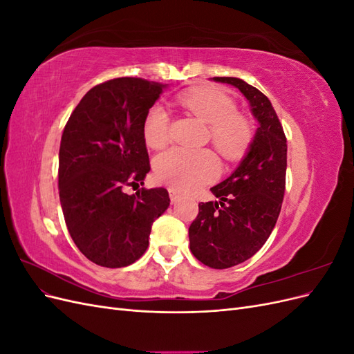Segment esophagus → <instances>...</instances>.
Instances as JSON below:
<instances>
[{"mask_svg": "<svg viewBox=\"0 0 354 354\" xmlns=\"http://www.w3.org/2000/svg\"><path fill=\"white\" fill-rule=\"evenodd\" d=\"M168 192H169V199H171V202H177V201L180 199V194H178V192H176L174 189H169Z\"/></svg>", "mask_w": 354, "mask_h": 354, "instance_id": "obj_1", "label": "esophagus"}]
</instances>
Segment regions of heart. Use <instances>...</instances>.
<instances>
[{
  "label": "heart",
  "instance_id": "1",
  "mask_svg": "<svg viewBox=\"0 0 354 354\" xmlns=\"http://www.w3.org/2000/svg\"><path fill=\"white\" fill-rule=\"evenodd\" d=\"M180 104L208 122L212 145L226 159L241 158L252 142V125L236 112L232 95L217 87H196L178 94ZM143 137L147 146L162 147L169 140V115L160 104H153L145 115ZM220 164L208 149L173 147L155 159L158 181L174 190L186 192L216 178Z\"/></svg>",
  "mask_w": 354,
  "mask_h": 354
}]
</instances>
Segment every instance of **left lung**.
<instances>
[{
	"mask_svg": "<svg viewBox=\"0 0 354 354\" xmlns=\"http://www.w3.org/2000/svg\"><path fill=\"white\" fill-rule=\"evenodd\" d=\"M236 87L259 122L238 168L211 192L218 201L201 202L189 227L190 251L211 269H229L259 251L269 239L285 195L286 137L270 100L239 78L216 77Z\"/></svg>",
	"mask_w": 354,
	"mask_h": 354,
	"instance_id": "obj_1",
	"label": "left lung"
}]
</instances>
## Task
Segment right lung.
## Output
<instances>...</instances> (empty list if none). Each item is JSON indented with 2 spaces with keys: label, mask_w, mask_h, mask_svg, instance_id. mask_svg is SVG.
Listing matches in <instances>:
<instances>
[{
  "label": "right lung",
  "mask_w": 354,
  "mask_h": 354,
  "mask_svg": "<svg viewBox=\"0 0 354 354\" xmlns=\"http://www.w3.org/2000/svg\"><path fill=\"white\" fill-rule=\"evenodd\" d=\"M167 85L115 78L95 85L69 116L59 151V196L69 234L95 264L140 259L153 221L169 205L164 187L127 195L151 169L143 120Z\"/></svg>",
  "instance_id": "right-lung-1"
}]
</instances>
